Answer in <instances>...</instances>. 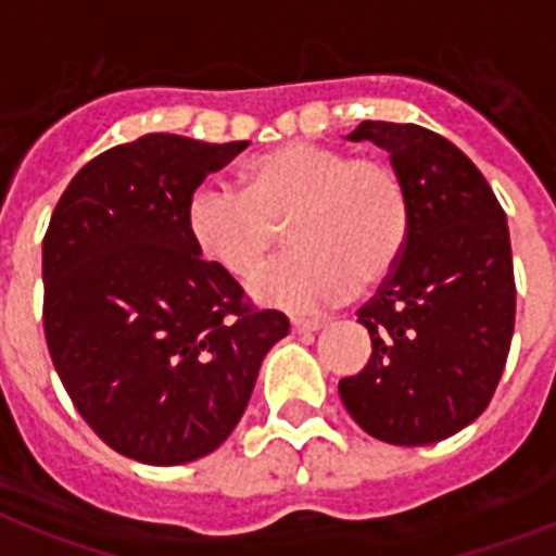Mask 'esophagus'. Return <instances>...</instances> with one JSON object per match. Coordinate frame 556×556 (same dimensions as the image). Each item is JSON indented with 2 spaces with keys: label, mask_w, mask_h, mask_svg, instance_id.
I'll use <instances>...</instances> for the list:
<instances>
[{
  "label": "esophagus",
  "mask_w": 556,
  "mask_h": 556,
  "mask_svg": "<svg viewBox=\"0 0 556 556\" xmlns=\"http://www.w3.org/2000/svg\"><path fill=\"white\" fill-rule=\"evenodd\" d=\"M325 321L321 319H291L293 333H316Z\"/></svg>",
  "instance_id": "34e87169"
}]
</instances>
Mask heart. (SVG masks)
<instances>
[{"label": "heart", "instance_id": "heart-1", "mask_svg": "<svg viewBox=\"0 0 556 556\" xmlns=\"http://www.w3.org/2000/svg\"><path fill=\"white\" fill-rule=\"evenodd\" d=\"M240 194L203 186L186 206V235L217 270L254 282L282 249H296L254 293L311 311L376 291L393 277L413 228L407 180L390 161L291 141L242 163Z\"/></svg>", "mask_w": 556, "mask_h": 556}]
</instances>
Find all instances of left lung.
Here are the masks:
<instances>
[{
  "label": "left lung",
  "mask_w": 556,
  "mask_h": 556,
  "mask_svg": "<svg viewBox=\"0 0 556 556\" xmlns=\"http://www.w3.org/2000/svg\"><path fill=\"white\" fill-rule=\"evenodd\" d=\"M407 180L413 228L399 268L358 307L372 353L339 395L367 435L427 446L489 407L515 333V268L506 212L469 157L415 124L362 121Z\"/></svg>",
  "instance_id": "1"
}]
</instances>
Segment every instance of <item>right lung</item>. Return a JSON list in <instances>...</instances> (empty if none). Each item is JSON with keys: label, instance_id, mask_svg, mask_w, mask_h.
Returning a JSON list of instances; mask_svg holds the SVG:
<instances>
[{"label": "right lung", "instance_id": "1", "mask_svg": "<svg viewBox=\"0 0 556 556\" xmlns=\"http://www.w3.org/2000/svg\"><path fill=\"white\" fill-rule=\"evenodd\" d=\"M249 141L143 135L92 157L64 189L41 245L45 339L81 418L152 466L198 460L231 435L279 311L200 260L186 206Z\"/></svg>", "mask_w": 556, "mask_h": 556}]
</instances>
